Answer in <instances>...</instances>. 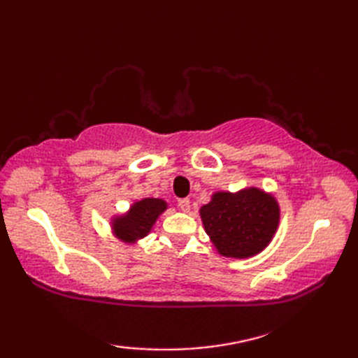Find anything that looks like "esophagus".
Wrapping results in <instances>:
<instances>
[{"label": "esophagus", "mask_w": 358, "mask_h": 358, "mask_svg": "<svg viewBox=\"0 0 358 358\" xmlns=\"http://www.w3.org/2000/svg\"><path fill=\"white\" fill-rule=\"evenodd\" d=\"M178 208H180V210L189 212V209H191V201H189V199H181V200H178Z\"/></svg>", "instance_id": "esophagus-1"}]
</instances>
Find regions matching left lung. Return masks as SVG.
Returning <instances> with one entry per match:
<instances>
[{
	"label": "left lung",
	"mask_w": 358,
	"mask_h": 358,
	"mask_svg": "<svg viewBox=\"0 0 358 358\" xmlns=\"http://www.w3.org/2000/svg\"><path fill=\"white\" fill-rule=\"evenodd\" d=\"M204 231L224 257L248 258L269 245L280 220L278 203L262 189L217 192L200 209Z\"/></svg>",
	"instance_id": "1"
}]
</instances>
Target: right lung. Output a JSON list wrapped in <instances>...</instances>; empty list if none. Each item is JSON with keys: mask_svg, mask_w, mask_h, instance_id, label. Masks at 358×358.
Instances as JSON below:
<instances>
[{"mask_svg": "<svg viewBox=\"0 0 358 358\" xmlns=\"http://www.w3.org/2000/svg\"><path fill=\"white\" fill-rule=\"evenodd\" d=\"M166 201L159 199H144L131 206L127 214L113 218V234L121 241L135 243L150 232L159 214L166 210Z\"/></svg>", "mask_w": 358, "mask_h": 358, "instance_id": "right-lung-1", "label": "right lung"}]
</instances>
